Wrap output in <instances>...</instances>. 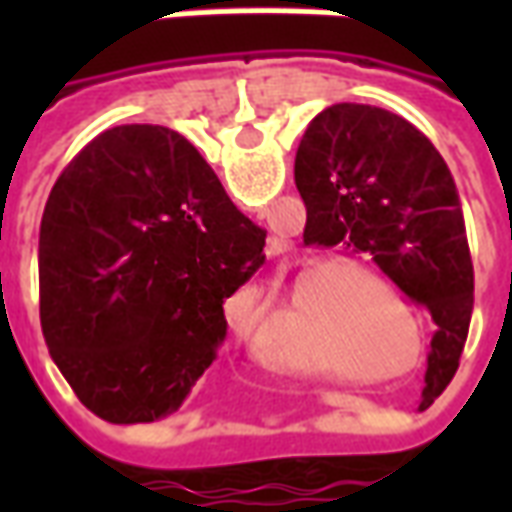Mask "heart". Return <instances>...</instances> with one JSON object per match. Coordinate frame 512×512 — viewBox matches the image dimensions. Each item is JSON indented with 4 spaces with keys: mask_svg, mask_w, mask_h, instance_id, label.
<instances>
[{
    "mask_svg": "<svg viewBox=\"0 0 512 512\" xmlns=\"http://www.w3.org/2000/svg\"><path fill=\"white\" fill-rule=\"evenodd\" d=\"M312 267H315V260H307L301 266V274H309ZM255 304L260 307L263 296H255ZM384 304L395 312L403 310L389 282L354 260H329L318 266L304 279V285L296 290V299H293V307L299 315L312 312L323 318L329 332L340 343L370 359H381L392 348V318L386 315ZM271 362L290 373H334L337 370V362L329 354L290 348V345L274 348Z\"/></svg>",
    "mask_w": 512,
    "mask_h": 512,
    "instance_id": "1",
    "label": "heart"
}]
</instances>
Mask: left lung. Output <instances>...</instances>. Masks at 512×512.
<instances>
[{"mask_svg": "<svg viewBox=\"0 0 512 512\" xmlns=\"http://www.w3.org/2000/svg\"><path fill=\"white\" fill-rule=\"evenodd\" d=\"M307 205L304 244L365 252L436 323L422 408L458 370L474 304V268L450 169L425 134L367 104H334L296 150Z\"/></svg>", "mask_w": 512, "mask_h": 512, "instance_id": "1", "label": "left lung"}]
</instances>
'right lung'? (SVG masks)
<instances>
[{
	"label": "right lung",
	"mask_w": 512,
	"mask_h": 512,
	"mask_svg": "<svg viewBox=\"0 0 512 512\" xmlns=\"http://www.w3.org/2000/svg\"><path fill=\"white\" fill-rule=\"evenodd\" d=\"M186 136L98 134L54 183L38 244L40 326L54 365L115 425L178 411L219 354L224 301L266 263Z\"/></svg>",
	"instance_id": "obj_1"
}]
</instances>
